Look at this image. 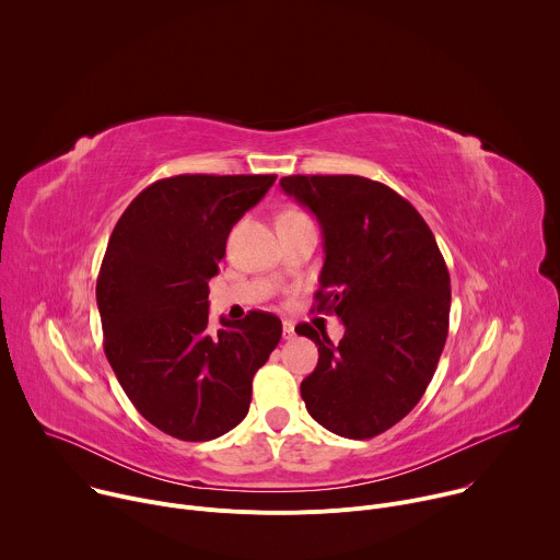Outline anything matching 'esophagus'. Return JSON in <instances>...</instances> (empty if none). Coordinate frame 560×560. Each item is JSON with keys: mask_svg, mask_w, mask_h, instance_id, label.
Wrapping results in <instances>:
<instances>
[{"mask_svg": "<svg viewBox=\"0 0 560 560\" xmlns=\"http://www.w3.org/2000/svg\"><path fill=\"white\" fill-rule=\"evenodd\" d=\"M296 335H294V324L292 322H283V339L285 341H290V339H294Z\"/></svg>", "mask_w": 560, "mask_h": 560, "instance_id": "obj_1", "label": "esophagus"}]
</instances>
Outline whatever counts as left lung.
Instances as JSON below:
<instances>
[{"label": "left lung", "mask_w": 560, "mask_h": 560, "mask_svg": "<svg viewBox=\"0 0 560 560\" xmlns=\"http://www.w3.org/2000/svg\"><path fill=\"white\" fill-rule=\"evenodd\" d=\"M281 188L324 230L326 264L312 312L337 314L346 335L296 328L318 346L301 381L310 417L346 439H372L421 401L450 326V272L417 208L357 175H290Z\"/></svg>", "instance_id": "8db88e82"}]
</instances>
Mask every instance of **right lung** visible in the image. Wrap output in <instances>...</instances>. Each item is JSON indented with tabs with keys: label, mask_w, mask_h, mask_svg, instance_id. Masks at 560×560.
<instances>
[{
	"label": "right lung",
	"mask_w": 560,
	"mask_h": 560,
	"mask_svg": "<svg viewBox=\"0 0 560 560\" xmlns=\"http://www.w3.org/2000/svg\"><path fill=\"white\" fill-rule=\"evenodd\" d=\"M277 175H177L119 217L97 277L104 352L137 412L179 441H210L248 415L253 376L281 322L250 310L208 328V281L232 225Z\"/></svg>",
	"instance_id": "add662e5"
}]
</instances>
